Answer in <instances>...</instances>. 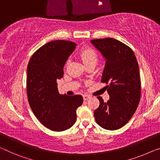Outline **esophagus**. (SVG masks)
<instances>
[{
    "instance_id": "34e87169",
    "label": "esophagus",
    "mask_w": 160,
    "mask_h": 160,
    "mask_svg": "<svg viewBox=\"0 0 160 160\" xmlns=\"http://www.w3.org/2000/svg\"><path fill=\"white\" fill-rule=\"evenodd\" d=\"M83 100H88L89 98H91V97L89 95L84 94V95H83Z\"/></svg>"
}]
</instances>
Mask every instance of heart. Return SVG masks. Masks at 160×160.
<instances>
[{
  "instance_id": "heart-1",
  "label": "heart",
  "mask_w": 160,
  "mask_h": 160,
  "mask_svg": "<svg viewBox=\"0 0 160 160\" xmlns=\"http://www.w3.org/2000/svg\"><path fill=\"white\" fill-rule=\"evenodd\" d=\"M79 57L85 66L92 63H97L98 60L97 53L92 48H90L82 49L79 53Z\"/></svg>"
}]
</instances>
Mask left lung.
<instances>
[{"instance_id": "obj_1", "label": "left lung", "mask_w": 160, "mask_h": 160, "mask_svg": "<svg viewBox=\"0 0 160 160\" xmlns=\"http://www.w3.org/2000/svg\"><path fill=\"white\" fill-rule=\"evenodd\" d=\"M106 63L101 82L108 84L109 99L101 97L99 107L94 112L102 128L117 130L124 126L136 112L141 97L139 68L136 56L128 46L114 38L91 41Z\"/></svg>"}]
</instances>
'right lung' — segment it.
Masks as SVG:
<instances>
[{"mask_svg": "<svg viewBox=\"0 0 160 160\" xmlns=\"http://www.w3.org/2000/svg\"><path fill=\"white\" fill-rule=\"evenodd\" d=\"M76 46L69 41H51L33 53L28 64L29 105L39 122L52 131L72 127L77 119V108L83 103L81 95L60 94L56 82L63 77V66Z\"/></svg>", "mask_w": 160, "mask_h": 160, "instance_id": "right-lung-1", "label": "right lung"}]
</instances>
